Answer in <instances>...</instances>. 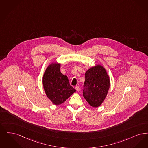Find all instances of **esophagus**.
I'll list each match as a JSON object with an SVG mask.
<instances>
[{
	"instance_id": "obj_1",
	"label": "esophagus",
	"mask_w": 148,
	"mask_h": 148,
	"mask_svg": "<svg viewBox=\"0 0 148 148\" xmlns=\"http://www.w3.org/2000/svg\"><path fill=\"white\" fill-rule=\"evenodd\" d=\"M75 89L77 91H79L80 90V87H79V86H76V87H75Z\"/></svg>"
}]
</instances>
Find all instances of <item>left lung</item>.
I'll return each instance as SVG.
<instances>
[{"label":"left lung","instance_id":"left-lung-1","mask_svg":"<svg viewBox=\"0 0 148 148\" xmlns=\"http://www.w3.org/2000/svg\"><path fill=\"white\" fill-rule=\"evenodd\" d=\"M110 86L109 76L102 66L98 64L85 73L83 96L92 107H98L103 103Z\"/></svg>","mask_w":148,"mask_h":148}]
</instances>
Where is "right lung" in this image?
I'll return each instance as SVG.
<instances>
[{
	"label": "right lung",
	"mask_w": 148,
	"mask_h": 148,
	"mask_svg": "<svg viewBox=\"0 0 148 148\" xmlns=\"http://www.w3.org/2000/svg\"><path fill=\"white\" fill-rule=\"evenodd\" d=\"M61 65L52 63L46 69L42 84L47 97L55 105L64 103L76 92L70 84L68 78L60 72Z\"/></svg>",
	"instance_id": "1"
}]
</instances>
